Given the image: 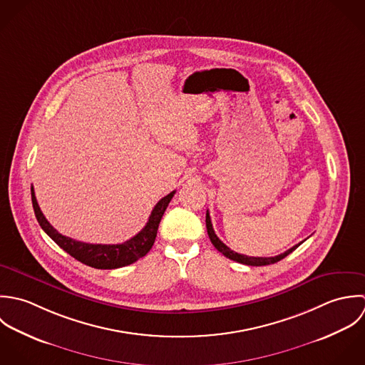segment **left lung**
I'll list each match as a JSON object with an SVG mask.
<instances>
[{
	"mask_svg": "<svg viewBox=\"0 0 365 365\" xmlns=\"http://www.w3.org/2000/svg\"><path fill=\"white\" fill-rule=\"evenodd\" d=\"M206 227H207V234H209V238L212 241V244L216 247V250L220 251L224 257L235 261V262H240V264H244V265H251V267H262V265H269V264H275L281 259H284L285 257H288L291 252H293L302 242L293 245L292 248H289L288 251H285L284 254H279V255H275V257H248V255H242V254H238L235 251H232L231 248H228L219 237L216 235L215 232V228H213V224H212V219H210V215H209V210L206 213Z\"/></svg>",
	"mask_w": 365,
	"mask_h": 365,
	"instance_id": "left-lung-1",
	"label": "left lung"
}]
</instances>
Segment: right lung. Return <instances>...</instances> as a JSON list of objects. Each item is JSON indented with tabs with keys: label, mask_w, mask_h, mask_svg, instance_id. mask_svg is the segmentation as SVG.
<instances>
[{
	"label": "right lung",
	"mask_w": 365,
	"mask_h": 365,
	"mask_svg": "<svg viewBox=\"0 0 365 365\" xmlns=\"http://www.w3.org/2000/svg\"><path fill=\"white\" fill-rule=\"evenodd\" d=\"M175 193H176V190L170 192L168 196L162 197L156 203V206L153 207V210L148 219L145 227L137 235L130 238L128 241H125L123 244H88V242L76 241L71 237H66V235H62L61 232H58L43 216V213L41 212L39 205L35 197L34 187H31L34 212H35V216H36L39 225L42 227V230L69 255H72L73 258L83 262L84 265H88L91 268H97V269L121 268V267H125V265H130V264L138 261L140 258L146 255L155 242L160 219Z\"/></svg>",
	"instance_id": "obj_1"
}]
</instances>
